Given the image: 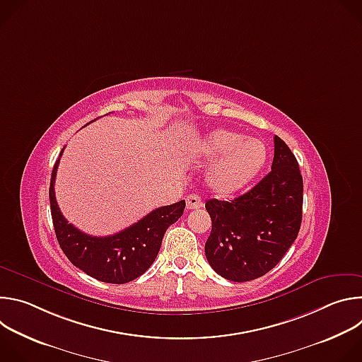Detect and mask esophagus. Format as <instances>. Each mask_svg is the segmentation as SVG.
<instances>
[{
	"label": "esophagus",
	"mask_w": 362,
	"mask_h": 362,
	"mask_svg": "<svg viewBox=\"0 0 362 362\" xmlns=\"http://www.w3.org/2000/svg\"><path fill=\"white\" fill-rule=\"evenodd\" d=\"M203 206V200L197 196V194H190L186 197V209L192 211V209H199Z\"/></svg>",
	"instance_id": "1"
}]
</instances>
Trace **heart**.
Segmentation results:
<instances>
[{"mask_svg": "<svg viewBox=\"0 0 362 362\" xmlns=\"http://www.w3.org/2000/svg\"><path fill=\"white\" fill-rule=\"evenodd\" d=\"M192 150L203 160H215L209 172L211 187L219 194H232L247 186L262 172L268 160V148L257 139H245L232 130H214L192 144Z\"/></svg>", "mask_w": 362, "mask_h": 362, "instance_id": "b5f03b06", "label": "heart"}]
</instances>
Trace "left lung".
<instances>
[{"instance_id":"left-lung-1","label":"left lung","mask_w":362,"mask_h":362,"mask_svg":"<svg viewBox=\"0 0 362 362\" xmlns=\"http://www.w3.org/2000/svg\"><path fill=\"white\" fill-rule=\"evenodd\" d=\"M272 170L233 200L211 199L212 219L206 259L216 274L233 282L264 276L282 259L302 222L303 183L286 143L274 137Z\"/></svg>"}]
</instances>
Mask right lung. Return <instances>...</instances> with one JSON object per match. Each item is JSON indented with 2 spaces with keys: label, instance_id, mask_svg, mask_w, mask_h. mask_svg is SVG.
I'll return each mask as SVG.
<instances>
[{
  "label": "right lung",
  "instance_id": "add662e5",
  "mask_svg": "<svg viewBox=\"0 0 362 362\" xmlns=\"http://www.w3.org/2000/svg\"><path fill=\"white\" fill-rule=\"evenodd\" d=\"M60 158L51 173L48 193L56 236L70 262L88 276L107 284H127L143 275L156 259L168 228L183 215L185 200L154 209L110 236L83 233L66 221L56 200L54 182Z\"/></svg>",
  "mask_w": 362,
  "mask_h": 362
}]
</instances>
